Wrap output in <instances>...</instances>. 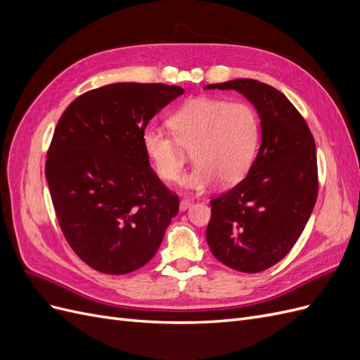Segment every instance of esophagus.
<instances>
[{
  "mask_svg": "<svg viewBox=\"0 0 360 360\" xmlns=\"http://www.w3.org/2000/svg\"><path fill=\"white\" fill-rule=\"evenodd\" d=\"M191 205H192V200H189V198H183V200L180 201V210H181V212H184L186 209H189Z\"/></svg>",
  "mask_w": 360,
  "mask_h": 360,
  "instance_id": "34e87169",
  "label": "esophagus"
}]
</instances>
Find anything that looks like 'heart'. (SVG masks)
<instances>
[{"instance_id": "b5f03b06", "label": "heart", "mask_w": 360, "mask_h": 360, "mask_svg": "<svg viewBox=\"0 0 360 360\" xmlns=\"http://www.w3.org/2000/svg\"><path fill=\"white\" fill-rule=\"evenodd\" d=\"M171 130L147 126L141 141L158 176L167 183L181 179L188 151L197 167L184 184L202 191L219 181L234 186L252 167L259 143V118L252 106L214 97H198L168 117Z\"/></svg>"}]
</instances>
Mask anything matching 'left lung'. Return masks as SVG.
<instances>
[{"instance_id": "8db88e82", "label": "left lung", "mask_w": 360, "mask_h": 360, "mask_svg": "<svg viewBox=\"0 0 360 360\" xmlns=\"http://www.w3.org/2000/svg\"><path fill=\"white\" fill-rule=\"evenodd\" d=\"M236 90L261 117L263 141L248 176L210 200L205 238L222 264L258 274L284 258L304 230L319 195L315 141L302 114L279 90L255 79L210 84Z\"/></svg>"}]
</instances>
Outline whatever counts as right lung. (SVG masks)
Segmentation results:
<instances>
[{"label": "right lung", "instance_id": "1", "mask_svg": "<svg viewBox=\"0 0 360 360\" xmlns=\"http://www.w3.org/2000/svg\"><path fill=\"white\" fill-rule=\"evenodd\" d=\"M180 94L177 85L111 84L76 97L58 120L45 165L53 210L73 252L97 271L147 264L179 213L141 134Z\"/></svg>", "mask_w": 360, "mask_h": 360}]
</instances>
